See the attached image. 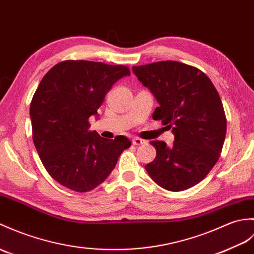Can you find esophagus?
<instances>
[{
  "mask_svg": "<svg viewBox=\"0 0 254 254\" xmlns=\"http://www.w3.org/2000/svg\"><path fill=\"white\" fill-rule=\"evenodd\" d=\"M132 143H133V145H144V144L147 143V141L144 140V139L139 138V137H134V138L132 139Z\"/></svg>",
  "mask_w": 254,
  "mask_h": 254,
  "instance_id": "1",
  "label": "esophagus"
}]
</instances>
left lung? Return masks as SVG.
<instances>
[{"label":"left lung","instance_id":"obj_1","mask_svg":"<svg viewBox=\"0 0 254 254\" xmlns=\"http://www.w3.org/2000/svg\"><path fill=\"white\" fill-rule=\"evenodd\" d=\"M134 74L159 103L152 118L174 134L168 146L151 141L157 156L145 169L159 186L185 190L202 181L221 155L226 117L216 88L201 70L179 62L134 66Z\"/></svg>","mask_w":254,"mask_h":254}]
</instances>
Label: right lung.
Segmentation results:
<instances>
[{
  "label": "right lung",
  "mask_w": 254,
  "mask_h": 254,
  "mask_svg": "<svg viewBox=\"0 0 254 254\" xmlns=\"http://www.w3.org/2000/svg\"><path fill=\"white\" fill-rule=\"evenodd\" d=\"M127 67L88 61L55 64L35 91L30 105L32 137L47 172L69 190L90 191L113 172L121 152L131 146L126 136L107 139L88 131V118Z\"/></svg>",
  "instance_id": "add662e5"
}]
</instances>
